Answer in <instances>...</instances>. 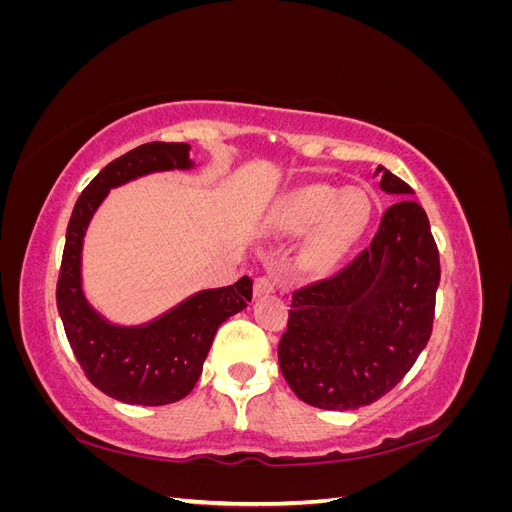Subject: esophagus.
<instances>
[{
    "instance_id": "esophagus-1",
    "label": "esophagus",
    "mask_w": 512,
    "mask_h": 512,
    "mask_svg": "<svg viewBox=\"0 0 512 512\" xmlns=\"http://www.w3.org/2000/svg\"><path fill=\"white\" fill-rule=\"evenodd\" d=\"M275 292V282L269 275H260L254 280V294L256 297H262V294H271Z\"/></svg>"
}]
</instances>
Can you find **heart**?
<instances>
[{
	"instance_id": "obj_1",
	"label": "heart",
	"mask_w": 512,
	"mask_h": 512,
	"mask_svg": "<svg viewBox=\"0 0 512 512\" xmlns=\"http://www.w3.org/2000/svg\"><path fill=\"white\" fill-rule=\"evenodd\" d=\"M369 207L363 194L339 192L331 185H305L292 192L275 209L273 226L286 235H299L312 225L303 247L301 262L309 271H324L344 256L367 224Z\"/></svg>"
}]
</instances>
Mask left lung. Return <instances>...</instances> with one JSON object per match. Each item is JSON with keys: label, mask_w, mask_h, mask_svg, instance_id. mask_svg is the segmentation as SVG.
Instances as JSON below:
<instances>
[{"label": "left lung", "mask_w": 512, "mask_h": 512, "mask_svg": "<svg viewBox=\"0 0 512 512\" xmlns=\"http://www.w3.org/2000/svg\"><path fill=\"white\" fill-rule=\"evenodd\" d=\"M374 177L386 194H414L384 166ZM438 284L427 213L414 198H399L342 271L294 290L277 346L294 395L322 410H356L389 393L429 342Z\"/></svg>", "instance_id": "8db88e82"}]
</instances>
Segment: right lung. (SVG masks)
<instances>
[{"instance_id":"1","label":"right lung","mask_w":512,"mask_h":512,"mask_svg":"<svg viewBox=\"0 0 512 512\" xmlns=\"http://www.w3.org/2000/svg\"><path fill=\"white\" fill-rule=\"evenodd\" d=\"M188 143H147L113 160L79 196L66 230L57 280V309L87 380L123 404L166 406L188 395L220 324L252 301V280L192 294L160 318L119 327L91 307L81 286L85 230L106 194L117 185L160 170L192 168Z\"/></svg>"}]
</instances>
